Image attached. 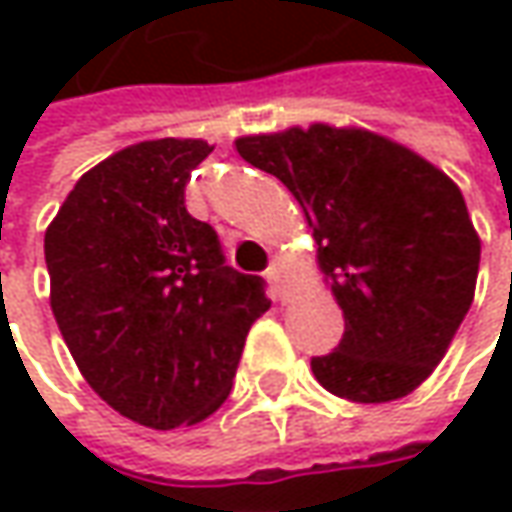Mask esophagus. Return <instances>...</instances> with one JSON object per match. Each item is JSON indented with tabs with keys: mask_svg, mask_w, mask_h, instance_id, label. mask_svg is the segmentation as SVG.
Instances as JSON below:
<instances>
[{
	"mask_svg": "<svg viewBox=\"0 0 512 512\" xmlns=\"http://www.w3.org/2000/svg\"><path fill=\"white\" fill-rule=\"evenodd\" d=\"M267 279L273 281V287L279 290V298L284 301L287 298V281H290V270H287V264L273 262L267 267Z\"/></svg>",
	"mask_w": 512,
	"mask_h": 512,
	"instance_id": "esophagus-1",
	"label": "esophagus"
}]
</instances>
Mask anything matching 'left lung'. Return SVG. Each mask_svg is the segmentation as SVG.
Wrapping results in <instances>:
<instances>
[{"instance_id":"8db88e82","label":"left lung","mask_w":512,"mask_h":512,"mask_svg":"<svg viewBox=\"0 0 512 512\" xmlns=\"http://www.w3.org/2000/svg\"><path fill=\"white\" fill-rule=\"evenodd\" d=\"M279 177L318 242L344 310L335 352L312 375L352 403H389L437 369L476 293L482 242L459 185L392 137L310 123L233 140Z\"/></svg>"}]
</instances>
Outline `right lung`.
I'll list each match as a JSON object with an SVG mask.
<instances>
[{
	"mask_svg": "<svg viewBox=\"0 0 512 512\" xmlns=\"http://www.w3.org/2000/svg\"><path fill=\"white\" fill-rule=\"evenodd\" d=\"M214 146L140 140L75 183L44 233L50 307L78 372L126 420L197 425L228 400L262 279L225 267L216 231L185 211Z\"/></svg>",
	"mask_w": 512,
	"mask_h": 512,
	"instance_id": "add662e5",
	"label": "right lung"
}]
</instances>
